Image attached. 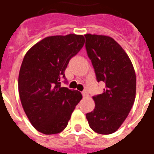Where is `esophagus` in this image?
<instances>
[{"label": "esophagus", "mask_w": 154, "mask_h": 154, "mask_svg": "<svg viewBox=\"0 0 154 154\" xmlns=\"http://www.w3.org/2000/svg\"><path fill=\"white\" fill-rule=\"evenodd\" d=\"M82 96H83V97H86V96H89V92H88V91H87L86 89H84V90L82 92Z\"/></svg>", "instance_id": "34e87169"}]
</instances>
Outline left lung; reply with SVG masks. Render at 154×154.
<instances>
[{"instance_id":"1","label":"left lung","mask_w":154,"mask_h":154,"mask_svg":"<svg viewBox=\"0 0 154 154\" xmlns=\"http://www.w3.org/2000/svg\"><path fill=\"white\" fill-rule=\"evenodd\" d=\"M85 49L98 82L106 88L93 96L96 107L85 114L89 126L99 134H111L130 112L136 97V74L130 58L113 38L87 34Z\"/></svg>"}]
</instances>
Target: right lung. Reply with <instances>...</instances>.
Masks as SVG:
<instances>
[{"label": "right lung", "mask_w": 154, "mask_h": 154, "mask_svg": "<svg viewBox=\"0 0 154 154\" xmlns=\"http://www.w3.org/2000/svg\"><path fill=\"white\" fill-rule=\"evenodd\" d=\"M84 43L82 35L74 34L48 37L24 56L19 72V96L38 131L46 135L62 132L82 98L79 91L61 86V80L67 83L65 69Z\"/></svg>", "instance_id": "obj_1"}]
</instances>
